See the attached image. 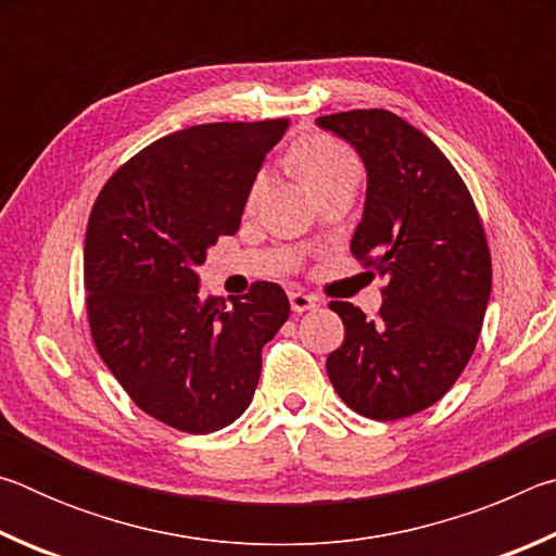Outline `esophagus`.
Masks as SVG:
<instances>
[{
	"instance_id": "obj_1",
	"label": "esophagus",
	"mask_w": 556,
	"mask_h": 556,
	"mask_svg": "<svg viewBox=\"0 0 556 556\" xmlns=\"http://www.w3.org/2000/svg\"><path fill=\"white\" fill-rule=\"evenodd\" d=\"M289 304L294 314H304L316 306V299L312 294H304V291H289Z\"/></svg>"
}]
</instances>
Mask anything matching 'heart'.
<instances>
[{
    "mask_svg": "<svg viewBox=\"0 0 556 556\" xmlns=\"http://www.w3.org/2000/svg\"><path fill=\"white\" fill-rule=\"evenodd\" d=\"M291 159H294V166L299 168L301 178H304L306 186L314 188V191L336 181V178L357 174V159L353 156L351 149L326 135L306 137L304 142L296 144ZM262 186H265V174L255 176V181H252L248 191V205H255Z\"/></svg>",
    "mask_w": 556,
    "mask_h": 556,
    "instance_id": "b5f03b06",
    "label": "heart"
}]
</instances>
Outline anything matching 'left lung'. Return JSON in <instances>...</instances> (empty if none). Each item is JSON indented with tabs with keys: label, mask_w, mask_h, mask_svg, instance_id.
<instances>
[{
	"label": "left lung",
	"mask_w": 556,
	"mask_h": 556,
	"mask_svg": "<svg viewBox=\"0 0 556 556\" xmlns=\"http://www.w3.org/2000/svg\"><path fill=\"white\" fill-rule=\"evenodd\" d=\"M316 125L343 137L368 172L351 252L388 277L378 318L331 301L345 338L326 370L348 407L394 421L431 407L476 351L491 250L476 203L444 152L388 110H351Z\"/></svg>",
	"instance_id": "1"
}]
</instances>
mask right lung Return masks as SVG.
I'll list each match as a JSON object with an SVG mask.
<instances>
[{"label":"right lung","mask_w":556,"mask_h":556,"mask_svg":"<svg viewBox=\"0 0 556 556\" xmlns=\"http://www.w3.org/2000/svg\"><path fill=\"white\" fill-rule=\"evenodd\" d=\"M289 119L211 122L156 139L102 186L86 232L92 341L131 402L164 425L211 434L250 407L262 345L289 318L275 281L225 306L195 267L240 228L262 159Z\"/></svg>","instance_id":"obj_1"}]
</instances>
